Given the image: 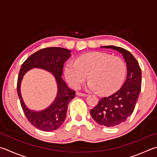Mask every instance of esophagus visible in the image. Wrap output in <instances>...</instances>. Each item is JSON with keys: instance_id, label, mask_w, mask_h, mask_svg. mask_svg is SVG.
Masks as SVG:
<instances>
[{"instance_id": "obj_1", "label": "esophagus", "mask_w": 157, "mask_h": 157, "mask_svg": "<svg viewBox=\"0 0 157 157\" xmlns=\"http://www.w3.org/2000/svg\"><path fill=\"white\" fill-rule=\"evenodd\" d=\"M76 95H78V96H82V97H86V96H87V94L82 93H79V92H77L76 93Z\"/></svg>"}]
</instances>
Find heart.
<instances>
[{"mask_svg": "<svg viewBox=\"0 0 157 157\" xmlns=\"http://www.w3.org/2000/svg\"><path fill=\"white\" fill-rule=\"evenodd\" d=\"M126 73V64L120 58L101 51L82 54L75 61L68 62L64 68L65 78L73 88L80 86L88 75L87 88L101 95H110L117 90Z\"/></svg>", "mask_w": 157, "mask_h": 157, "instance_id": "1", "label": "heart"}]
</instances>
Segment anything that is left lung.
<instances>
[{
    "mask_svg": "<svg viewBox=\"0 0 157 157\" xmlns=\"http://www.w3.org/2000/svg\"><path fill=\"white\" fill-rule=\"evenodd\" d=\"M122 54L127 67L126 81L120 89L101 98L90 110V115L97 123L106 127L118 126L132 115L141 92V70L138 62L129 51L119 47L104 46Z\"/></svg>",
    "mask_w": 157,
    "mask_h": 157,
    "instance_id": "left-lung-1",
    "label": "left lung"
}]
</instances>
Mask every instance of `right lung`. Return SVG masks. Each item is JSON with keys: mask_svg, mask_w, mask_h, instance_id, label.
Instances as JSON below:
<instances>
[{"mask_svg": "<svg viewBox=\"0 0 157 157\" xmlns=\"http://www.w3.org/2000/svg\"><path fill=\"white\" fill-rule=\"evenodd\" d=\"M71 51L65 48L48 47L36 51L22 64L20 70L17 92L21 104L30 123L38 129L45 132L57 130L66 119L69 102L75 98V91L71 89L62 78L64 62L70 58ZM38 67L49 71L56 79L58 93L53 103L44 110H30L25 105L20 93V85L24 74L27 71Z\"/></svg>", "mask_w": 157, "mask_h": 157, "instance_id": "add662e5", "label": "right lung"}]
</instances>
